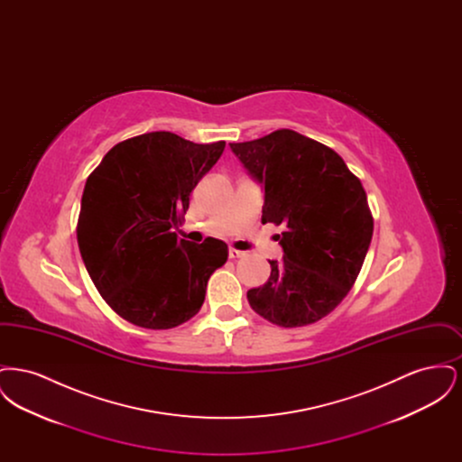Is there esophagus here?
I'll return each mask as SVG.
<instances>
[{"mask_svg": "<svg viewBox=\"0 0 462 462\" xmlns=\"http://www.w3.org/2000/svg\"><path fill=\"white\" fill-rule=\"evenodd\" d=\"M228 256H230L232 260H236V258H242V256H245V253H244V251H239V249L230 247V249H228Z\"/></svg>", "mask_w": 462, "mask_h": 462, "instance_id": "obj_1", "label": "esophagus"}]
</instances>
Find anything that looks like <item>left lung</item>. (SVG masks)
<instances>
[{"label":"left lung","instance_id":"left-lung-1","mask_svg":"<svg viewBox=\"0 0 462 462\" xmlns=\"http://www.w3.org/2000/svg\"><path fill=\"white\" fill-rule=\"evenodd\" d=\"M230 149L263 189L262 223L284 226V258L268 262V281L249 289L247 301L281 328L313 324L343 301L369 251L365 190L332 149L292 130Z\"/></svg>","mask_w":462,"mask_h":462}]
</instances>
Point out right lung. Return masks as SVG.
<instances>
[{"label": "right lung", "mask_w": 462, "mask_h": 462, "mask_svg": "<svg viewBox=\"0 0 462 462\" xmlns=\"http://www.w3.org/2000/svg\"><path fill=\"white\" fill-rule=\"evenodd\" d=\"M225 142L194 143L152 132L114 145L88 176L78 220L81 258L117 315L145 329H171L198 313L228 247L178 239L190 192Z\"/></svg>", "instance_id": "add662e5"}]
</instances>
